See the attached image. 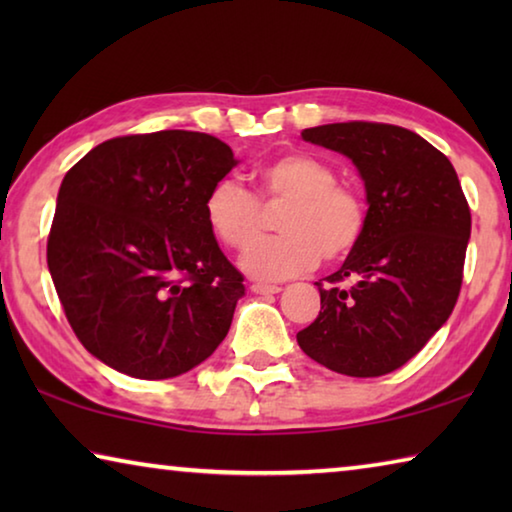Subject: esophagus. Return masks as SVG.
<instances>
[{"label": "esophagus", "instance_id": "1", "mask_svg": "<svg viewBox=\"0 0 512 512\" xmlns=\"http://www.w3.org/2000/svg\"><path fill=\"white\" fill-rule=\"evenodd\" d=\"M253 293H259V296H268V293H280L282 287H277V284H264V282H255L253 287Z\"/></svg>", "mask_w": 512, "mask_h": 512}]
</instances>
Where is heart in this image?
Returning <instances> with one entry per match:
<instances>
[{
	"label": "heart",
	"mask_w": 512,
	"mask_h": 512,
	"mask_svg": "<svg viewBox=\"0 0 512 512\" xmlns=\"http://www.w3.org/2000/svg\"><path fill=\"white\" fill-rule=\"evenodd\" d=\"M257 196L235 180H219L205 198V223L223 246L241 250L258 236L261 205L284 204L277 240L248 248L244 271L262 280H282L318 264L339 262L359 246L366 205L352 187L336 183L332 164L309 153H284L255 171Z\"/></svg>",
	"instance_id": "heart-1"
}]
</instances>
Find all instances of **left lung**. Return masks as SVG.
<instances>
[{"label": "left lung", "instance_id": "obj_1", "mask_svg": "<svg viewBox=\"0 0 512 512\" xmlns=\"http://www.w3.org/2000/svg\"><path fill=\"white\" fill-rule=\"evenodd\" d=\"M302 140L352 160L368 212L359 246L316 282L318 318L298 332V345L341 375H386L415 357L452 314L470 207L452 162L402 126L345 121L305 128Z\"/></svg>", "mask_w": 512, "mask_h": 512}]
</instances>
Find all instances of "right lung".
I'll return each instance as SVG.
<instances>
[{
	"instance_id": "add662e5",
	"label": "right lung",
	"mask_w": 512,
	"mask_h": 512,
	"mask_svg": "<svg viewBox=\"0 0 512 512\" xmlns=\"http://www.w3.org/2000/svg\"><path fill=\"white\" fill-rule=\"evenodd\" d=\"M237 162L207 133L158 131L94 146L65 173L47 264L92 357L169 379L219 348L246 287L203 205Z\"/></svg>"
}]
</instances>
